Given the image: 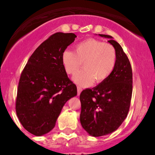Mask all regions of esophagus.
Instances as JSON below:
<instances>
[{
    "label": "esophagus",
    "instance_id": "obj_1",
    "mask_svg": "<svg viewBox=\"0 0 155 155\" xmlns=\"http://www.w3.org/2000/svg\"><path fill=\"white\" fill-rule=\"evenodd\" d=\"M77 89H78V95H80L81 92V91H82L81 87H79V86H78V87H77Z\"/></svg>",
    "mask_w": 155,
    "mask_h": 155
}]
</instances>
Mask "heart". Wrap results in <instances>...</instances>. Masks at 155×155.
<instances>
[{"label":"heart","instance_id":"heart-1","mask_svg":"<svg viewBox=\"0 0 155 155\" xmlns=\"http://www.w3.org/2000/svg\"><path fill=\"white\" fill-rule=\"evenodd\" d=\"M75 52L65 50L62 64L68 74L74 75L84 63V68L77 74L74 81L82 86L101 83L110 76L116 63V52L112 44L89 38L75 45Z\"/></svg>","mask_w":155,"mask_h":155}]
</instances>
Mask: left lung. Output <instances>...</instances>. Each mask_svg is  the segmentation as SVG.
Listing matches in <instances>:
<instances>
[{"label": "left lung", "mask_w": 155, "mask_h": 155, "mask_svg": "<svg viewBox=\"0 0 155 155\" xmlns=\"http://www.w3.org/2000/svg\"><path fill=\"white\" fill-rule=\"evenodd\" d=\"M99 35L109 39L115 47L116 63L106 80L80 94L81 124L92 137L107 135L119 128L128 114L133 91L132 68L123 48L110 35Z\"/></svg>", "instance_id": "8db88e82"}]
</instances>
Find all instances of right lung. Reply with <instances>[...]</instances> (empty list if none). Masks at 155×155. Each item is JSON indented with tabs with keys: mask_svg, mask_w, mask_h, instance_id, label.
<instances>
[{
	"mask_svg": "<svg viewBox=\"0 0 155 155\" xmlns=\"http://www.w3.org/2000/svg\"><path fill=\"white\" fill-rule=\"evenodd\" d=\"M74 33L50 35L31 54L20 76L15 109L19 121L35 136L52 130L64 104L77 95L68 77L62 54L74 41Z\"/></svg>",
	"mask_w": 155,
	"mask_h": 155,
	"instance_id": "1",
	"label": "right lung"
}]
</instances>
